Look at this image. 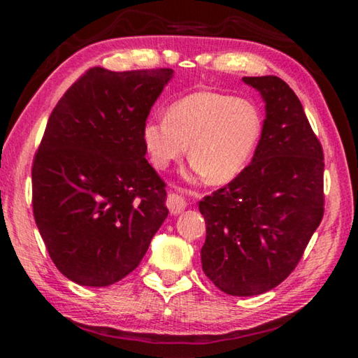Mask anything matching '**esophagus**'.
I'll list each match as a JSON object with an SVG mask.
<instances>
[{"label": "esophagus", "instance_id": "esophagus-1", "mask_svg": "<svg viewBox=\"0 0 358 358\" xmlns=\"http://www.w3.org/2000/svg\"><path fill=\"white\" fill-rule=\"evenodd\" d=\"M167 208L171 210L172 215H180L181 211L186 208V201L178 194L175 192H169L167 196Z\"/></svg>", "mask_w": 358, "mask_h": 358}]
</instances>
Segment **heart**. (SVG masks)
I'll return each mask as SVG.
<instances>
[{
  "label": "heart",
  "mask_w": 358,
  "mask_h": 358,
  "mask_svg": "<svg viewBox=\"0 0 358 358\" xmlns=\"http://www.w3.org/2000/svg\"><path fill=\"white\" fill-rule=\"evenodd\" d=\"M262 134L252 102L216 92H197L172 104L167 117L150 118L142 138L153 166L166 169L189 143V178L227 183L243 171Z\"/></svg>",
  "instance_id": "obj_1"
}]
</instances>
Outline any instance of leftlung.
<instances>
[{
	"instance_id": "1",
	"label": "left lung",
	"mask_w": 358,
	"mask_h": 358,
	"mask_svg": "<svg viewBox=\"0 0 358 358\" xmlns=\"http://www.w3.org/2000/svg\"><path fill=\"white\" fill-rule=\"evenodd\" d=\"M265 102L252 161L199 202L202 270L229 295L264 294L292 273L324 216V153L300 99L276 76L243 77Z\"/></svg>"
}]
</instances>
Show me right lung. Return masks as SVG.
I'll return each instance as SVG.
<instances>
[{
    "instance_id": "add662e5",
    "label": "right lung",
    "mask_w": 358,
    "mask_h": 358,
    "mask_svg": "<svg viewBox=\"0 0 358 358\" xmlns=\"http://www.w3.org/2000/svg\"><path fill=\"white\" fill-rule=\"evenodd\" d=\"M172 76L92 68L47 121L33 161V213L53 264L80 286L129 275L169 215L142 129Z\"/></svg>"
}]
</instances>
